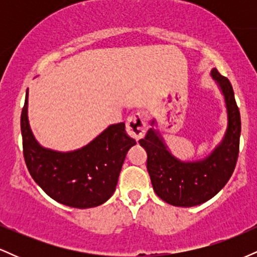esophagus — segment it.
Listing matches in <instances>:
<instances>
[{"label": "esophagus", "mask_w": 257, "mask_h": 257, "mask_svg": "<svg viewBox=\"0 0 257 257\" xmlns=\"http://www.w3.org/2000/svg\"><path fill=\"white\" fill-rule=\"evenodd\" d=\"M126 133L129 137L134 138L135 140L144 138L146 134L147 123L146 116L144 112H135L126 119Z\"/></svg>", "instance_id": "esophagus-1"}]
</instances>
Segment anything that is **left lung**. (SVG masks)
Masks as SVG:
<instances>
[{
	"label": "left lung",
	"instance_id": "1",
	"mask_svg": "<svg viewBox=\"0 0 257 257\" xmlns=\"http://www.w3.org/2000/svg\"><path fill=\"white\" fill-rule=\"evenodd\" d=\"M211 76L225 96L228 124L221 144L208 157L181 162L170 153L161 134L153 128L139 141L147 152L146 167L153 190L172 205L194 206L213 198L225 187L237 164L241 128L239 108L228 78L216 69L211 70Z\"/></svg>",
	"mask_w": 257,
	"mask_h": 257
}]
</instances>
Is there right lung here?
<instances>
[{"label": "right lung", "mask_w": 257, "mask_h": 257, "mask_svg": "<svg viewBox=\"0 0 257 257\" xmlns=\"http://www.w3.org/2000/svg\"><path fill=\"white\" fill-rule=\"evenodd\" d=\"M20 128L26 167L36 184L61 204L87 209L105 203L116 190L129 149L137 144L124 123L112 124L82 149L58 152L44 149L28 119V90Z\"/></svg>", "instance_id": "obj_1"}]
</instances>
